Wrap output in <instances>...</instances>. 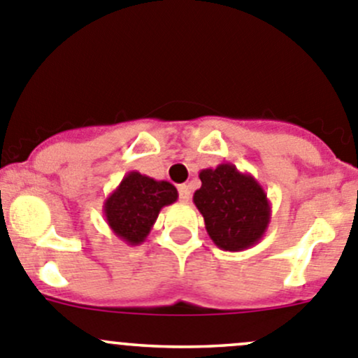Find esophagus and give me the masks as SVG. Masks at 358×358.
Listing matches in <instances>:
<instances>
[{"mask_svg":"<svg viewBox=\"0 0 358 358\" xmlns=\"http://www.w3.org/2000/svg\"><path fill=\"white\" fill-rule=\"evenodd\" d=\"M178 196H180V201H182V202H189V199H190L189 185H180L178 187Z\"/></svg>","mask_w":358,"mask_h":358,"instance_id":"obj_1","label":"esophagus"}]
</instances>
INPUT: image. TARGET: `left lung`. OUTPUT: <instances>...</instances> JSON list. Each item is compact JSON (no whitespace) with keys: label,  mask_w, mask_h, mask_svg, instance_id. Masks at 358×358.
I'll return each instance as SVG.
<instances>
[{"label":"left lung","mask_w":358,"mask_h":358,"mask_svg":"<svg viewBox=\"0 0 358 358\" xmlns=\"http://www.w3.org/2000/svg\"><path fill=\"white\" fill-rule=\"evenodd\" d=\"M199 178L202 185L194 192V204L213 243L232 252L258 244L272 218L270 201L258 180L230 162L201 169Z\"/></svg>","instance_id":"8db88e82"}]
</instances>
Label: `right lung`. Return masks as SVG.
Returning <instances> with one entry per match:
<instances>
[{
    "mask_svg": "<svg viewBox=\"0 0 358 358\" xmlns=\"http://www.w3.org/2000/svg\"><path fill=\"white\" fill-rule=\"evenodd\" d=\"M176 199L178 190L169 182L129 171L103 202V216L115 237L128 246H140L152 230L159 211Z\"/></svg>",
    "mask_w": 358,
    "mask_h": 358,
    "instance_id": "right-lung-1",
    "label": "right lung"
}]
</instances>
